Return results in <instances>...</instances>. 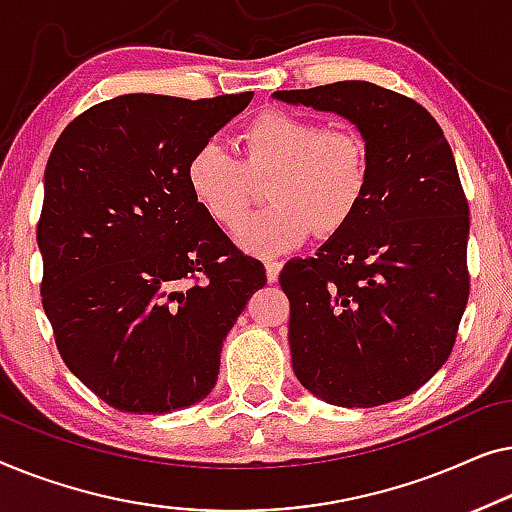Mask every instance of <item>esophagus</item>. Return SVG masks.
<instances>
[{
  "mask_svg": "<svg viewBox=\"0 0 512 512\" xmlns=\"http://www.w3.org/2000/svg\"><path fill=\"white\" fill-rule=\"evenodd\" d=\"M280 269H283V264L280 262H266V278H269V283H276L278 276H280Z\"/></svg>",
  "mask_w": 512,
  "mask_h": 512,
  "instance_id": "esophagus-1",
  "label": "esophagus"
}]
</instances>
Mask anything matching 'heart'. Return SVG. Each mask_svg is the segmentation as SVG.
Returning a JSON list of instances; mask_svg holds the SVG:
<instances>
[{
	"mask_svg": "<svg viewBox=\"0 0 512 512\" xmlns=\"http://www.w3.org/2000/svg\"><path fill=\"white\" fill-rule=\"evenodd\" d=\"M239 157L206 141L187 160L194 201L220 227L234 229L266 185L269 208L236 229V243L255 255H276L308 239L338 234L364 204L371 148L357 129L322 127L290 111H264L236 134Z\"/></svg>",
	"mask_w": 512,
	"mask_h": 512,
	"instance_id": "obj_1",
	"label": "heart"
}]
</instances>
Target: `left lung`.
Masks as SVG:
<instances>
[{"mask_svg":"<svg viewBox=\"0 0 512 512\" xmlns=\"http://www.w3.org/2000/svg\"><path fill=\"white\" fill-rule=\"evenodd\" d=\"M273 97L343 115L371 148L355 218L280 271L294 373L334 406L399 401L450 357L469 301V201L450 143L424 106L376 83Z\"/></svg>","mask_w":512,"mask_h":512,"instance_id":"left-lung-1","label":"left lung"}]
</instances>
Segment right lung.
Segmentation results:
<instances>
[{"label":"right lung","mask_w":512,"mask_h":512,"mask_svg":"<svg viewBox=\"0 0 512 512\" xmlns=\"http://www.w3.org/2000/svg\"><path fill=\"white\" fill-rule=\"evenodd\" d=\"M250 99L115 97L71 120L48 157L43 311L69 371L122 413L206 399L227 331L266 283L185 181L190 155Z\"/></svg>","instance_id":"add662e5"}]
</instances>
